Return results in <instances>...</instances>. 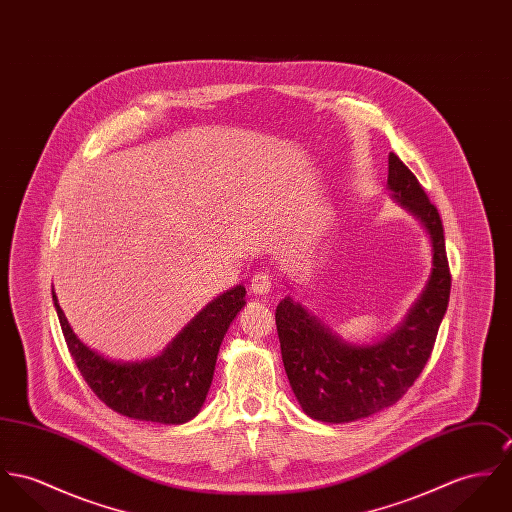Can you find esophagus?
<instances>
[{
    "instance_id": "1",
    "label": "esophagus",
    "mask_w": 512,
    "mask_h": 512,
    "mask_svg": "<svg viewBox=\"0 0 512 512\" xmlns=\"http://www.w3.org/2000/svg\"><path fill=\"white\" fill-rule=\"evenodd\" d=\"M249 288H251L253 294L265 296V294H269L271 288H273V278L267 275V273H257V275H253V278H251Z\"/></svg>"
}]
</instances>
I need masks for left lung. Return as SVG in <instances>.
<instances>
[{
  "label": "left lung",
  "instance_id": "obj_1",
  "mask_svg": "<svg viewBox=\"0 0 512 512\" xmlns=\"http://www.w3.org/2000/svg\"><path fill=\"white\" fill-rule=\"evenodd\" d=\"M388 187L433 241V275L403 325L388 339L354 347L333 335L300 304L276 306V331L290 386L302 409L323 423H351L397 403L421 376L446 314L452 276L440 214L411 169L390 154Z\"/></svg>",
  "mask_w": 512,
  "mask_h": 512
}]
</instances>
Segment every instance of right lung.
<instances>
[{"mask_svg": "<svg viewBox=\"0 0 512 512\" xmlns=\"http://www.w3.org/2000/svg\"><path fill=\"white\" fill-rule=\"evenodd\" d=\"M243 298V286L218 296L156 358L113 362L79 341L52 294L68 351L93 394L124 417L163 425L187 423L200 411L222 339L245 306Z\"/></svg>", "mask_w": 512, "mask_h": 512, "instance_id": "add662e5", "label": "right lung"}]
</instances>
